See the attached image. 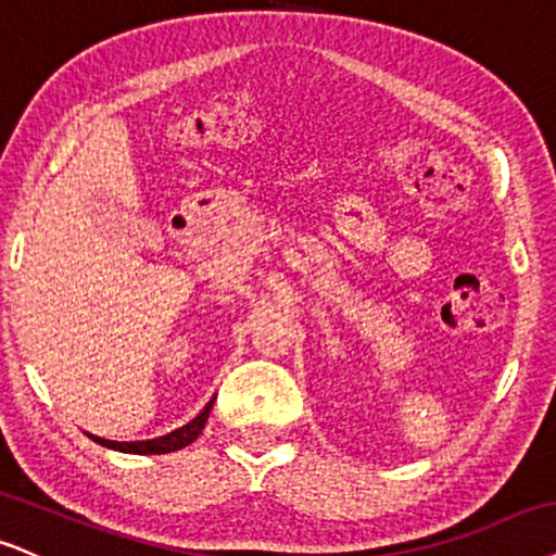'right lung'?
Returning <instances> with one entry per match:
<instances>
[{"instance_id": "obj_1", "label": "right lung", "mask_w": 556, "mask_h": 556, "mask_svg": "<svg viewBox=\"0 0 556 556\" xmlns=\"http://www.w3.org/2000/svg\"><path fill=\"white\" fill-rule=\"evenodd\" d=\"M212 404H214V399L210 401V404L204 406L202 412L197 414V417L191 419L189 425L178 427V430L163 434V438L131 440V443H118V440H105V438H98V434H90V432H87V438H90L92 443H98V445H103V447H111V451L137 453V456H163V453H173V451H180V447L191 445L193 440H197L199 434H202L206 419H210Z\"/></svg>"}]
</instances>
